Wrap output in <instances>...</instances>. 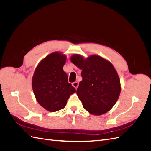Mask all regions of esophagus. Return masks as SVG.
<instances>
[{
  "label": "esophagus",
  "instance_id": "esophagus-1",
  "mask_svg": "<svg viewBox=\"0 0 151 151\" xmlns=\"http://www.w3.org/2000/svg\"><path fill=\"white\" fill-rule=\"evenodd\" d=\"M72 86L74 87V88H76V89H77V87H78V86H79V83H77V82H74V83H72Z\"/></svg>",
  "mask_w": 151,
  "mask_h": 151
}]
</instances>
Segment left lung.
Returning <instances> with one entry per match:
<instances>
[{
    "mask_svg": "<svg viewBox=\"0 0 151 151\" xmlns=\"http://www.w3.org/2000/svg\"><path fill=\"white\" fill-rule=\"evenodd\" d=\"M70 61L82 70L83 80L79 84L77 94L84 108L94 115L110 110L121 92L119 76L112 63L96 55L84 58L74 54Z\"/></svg>",
    "mask_w": 151,
    "mask_h": 151,
    "instance_id": "8db88e82",
    "label": "left lung"
}]
</instances>
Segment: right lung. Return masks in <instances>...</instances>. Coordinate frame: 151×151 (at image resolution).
Returning a JSON list of instances; mask_svg holds the SVG:
<instances>
[{
  "instance_id": "right-lung-1",
  "label": "right lung",
  "mask_w": 151,
  "mask_h": 151,
  "mask_svg": "<svg viewBox=\"0 0 151 151\" xmlns=\"http://www.w3.org/2000/svg\"><path fill=\"white\" fill-rule=\"evenodd\" d=\"M66 59L65 55L60 52L49 54L38 63L32 78L36 101L50 112L64 108L70 96L76 91L63 70Z\"/></svg>"
}]
</instances>
